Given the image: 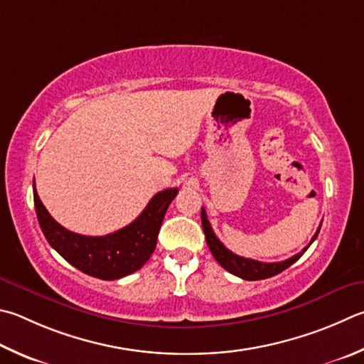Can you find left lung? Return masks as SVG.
Returning a JSON list of instances; mask_svg holds the SVG:
<instances>
[{
  "label": "left lung",
  "instance_id": "obj_1",
  "mask_svg": "<svg viewBox=\"0 0 364 364\" xmlns=\"http://www.w3.org/2000/svg\"><path fill=\"white\" fill-rule=\"evenodd\" d=\"M200 218H202V228L205 232V240H207V245L211 251V255H213L215 259L220 262L221 267L226 269L230 274L240 277L243 280H264V279H269V277H274L277 274L283 272V270L288 269L291 264H294L297 259H299L304 253H306L307 248L312 245V242L316 239V235H318L320 228H321L320 224L309 245L302 251H299L297 255L289 257V259L282 261V262H261L256 259H248V257H242L224 247L220 242V239L215 235L213 229H211L210 221L207 220V213H205L203 208H202Z\"/></svg>",
  "mask_w": 364,
  "mask_h": 364
}]
</instances>
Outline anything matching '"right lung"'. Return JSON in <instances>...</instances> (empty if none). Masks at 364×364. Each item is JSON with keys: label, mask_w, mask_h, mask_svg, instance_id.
I'll return each mask as SVG.
<instances>
[{"label": "right lung", "mask_w": 364, "mask_h": 364, "mask_svg": "<svg viewBox=\"0 0 364 364\" xmlns=\"http://www.w3.org/2000/svg\"><path fill=\"white\" fill-rule=\"evenodd\" d=\"M176 194L178 188L164 189L129 226L108 235L89 237L60 226L39 200L33 183L35 210L46 240L71 266L102 280H117L141 269L156 250L165 211Z\"/></svg>", "instance_id": "1"}]
</instances>
